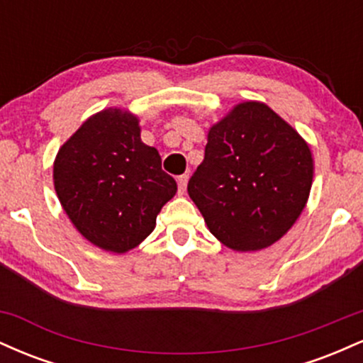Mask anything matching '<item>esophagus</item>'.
<instances>
[{
	"instance_id": "1",
	"label": "esophagus",
	"mask_w": 363,
	"mask_h": 363,
	"mask_svg": "<svg viewBox=\"0 0 363 363\" xmlns=\"http://www.w3.org/2000/svg\"><path fill=\"white\" fill-rule=\"evenodd\" d=\"M187 176H181L177 177V186H179V194H184L186 193V187H187Z\"/></svg>"
}]
</instances>
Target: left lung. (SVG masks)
I'll return each instance as SVG.
<instances>
[{"instance_id": "left-lung-1", "label": "left lung", "mask_w": 363, "mask_h": 363, "mask_svg": "<svg viewBox=\"0 0 363 363\" xmlns=\"http://www.w3.org/2000/svg\"><path fill=\"white\" fill-rule=\"evenodd\" d=\"M307 141L272 107L245 101L208 129L205 160L187 184L208 230L237 252L280 240L311 194Z\"/></svg>"}]
</instances>
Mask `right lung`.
I'll list each match as a JSON object with an SVG mask.
<instances>
[{"label": "right lung", "mask_w": 363, "mask_h": 363, "mask_svg": "<svg viewBox=\"0 0 363 363\" xmlns=\"http://www.w3.org/2000/svg\"><path fill=\"white\" fill-rule=\"evenodd\" d=\"M52 181L74 228L114 254L143 242L177 193L157 148L141 141L138 116L121 107L95 112L61 145Z\"/></svg>", "instance_id": "right-lung-1"}]
</instances>
